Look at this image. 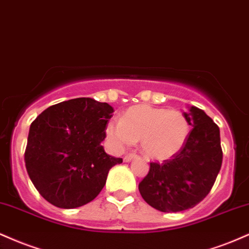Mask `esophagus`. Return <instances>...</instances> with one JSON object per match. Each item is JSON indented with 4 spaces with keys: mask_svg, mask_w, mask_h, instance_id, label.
Returning <instances> with one entry per match:
<instances>
[{
    "mask_svg": "<svg viewBox=\"0 0 249 249\" xmlns=\"http://www.w3.org/2000/svg\"><path fill=\"white\" fill-rule=\"evenodd\" d=\"M135 157H136V154H133V153L127 154L124 157V162H129V160H131L133 159H135Z\"/></svg>",
    "mask_w": 249,
    "mask_h": 249,
    "instance_id": "esophagus-1",
    "label": "esophagus"
}]
</instances>
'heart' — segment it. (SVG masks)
<instances>
[{
    "mask_svg": "<svg viewBox=\"0 0 249 249\" xmlns=\"http://www.w3.org/2000/svg\"><path fill=\"white\" fill-rule=\"evenodd\" d=\"M191 131L188 118L179 110L135 105L121 120L113 119L106 125V135L116 148L141 141V150L148 159L165 160L182 150Z\"/></svg>",
    "mask_w": 249,
    "mask_h": 249,
    "instance_id": "obj_1",
    "label": "heart"
}]
</instances>
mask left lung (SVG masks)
Masks as SVG:
<instances>
[{"label":"left lung","mask_w":249,"mask_h":249,"mask_svg":"<svg viewBox=\"0 0 249 249\" xmlns=\"http://www.w3.org/2000/svg\"><path fill=\"white\" fill-rule=\"evenodd\" d=\"M184 115L192 129L182 150L163 163L151 162L139 184L143 199L162 212H179L199 204L211 191L223 163L218 125L195 106Z\"/></svg>","instance_id":"obj_1"}]
</instances>
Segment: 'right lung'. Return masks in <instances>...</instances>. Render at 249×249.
<instances>
[{"label": "right lung", "instance_id": "obj_1", "mask_svg": "<svg viewBox=\"0 0 249 249\" xmlns=\"http://www.w3.org/2000/svg\"><path fill=\"white\" fill-rule=\"evenodd\" d=\"M114 109L107 102L77 98L46 108L32 121L24 162L40 196L60 209L92 201L122 159L105 153L101 142Z\"/></svg>", "mask_w": 249, "mask_h": 249}]
</instances>
